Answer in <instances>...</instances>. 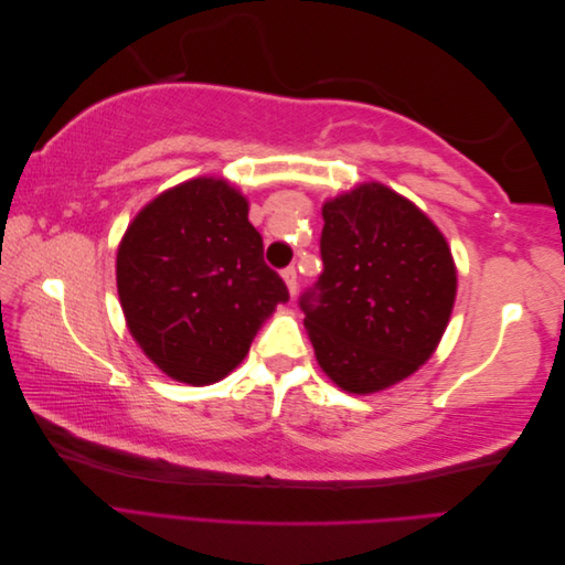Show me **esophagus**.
I'll return each mask as SVG.
<instances>
[{"instance_id":"obj_1","label":"esophagus","mask_w":565,"mask_h":565,"mask_svg":"<svg viewBox=\"0 0 565 565\" xmlns=\"http://www.w3.org/2000/svg\"><path fill=\"white\" fill-rule=\"evenodd\" d=\"M282 280H285V285H287V289H289V295H297V285H299V278H297V268L295 266H287L285 270H282Z\"/></svg>"}]
</instances>
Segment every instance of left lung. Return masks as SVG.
Listing matches in <instances>:
<instances>
[{"mask_svg":"<svg viewBox=\"0 0 565 565\" xmlns=\"http://www.w3.org/2000/svg\"><path fill=\"white\" fill-rule=\"evenodd\" d=\"M322 273L299 297L318 365L349 393L382 391L429 361L457 292L431 218L382 183L322 204Z\"/></svg>","mask_w":565,"mask_h":565,"instance_id":"8db88e82","label":"left lung"}]
</instances>
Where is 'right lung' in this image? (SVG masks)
Returning a JSON list of instances; mask_svg holds the SVG:
<instances>
[{
    "label": "right lung",
    "instance_id": "1",
    "mask_svg": "<svg viewBox=\"0 0 565 565\" xmlns=\"http://www.w3.org/2000/svg\"><path fill=\"white\" fill-rule=\"evenodd\" d=\"M247 212L224 179L200 177L148 202L119 243L117 295L129 332L177 382L224 380L289 299Z\"/></svg>",
    "mask_w": 565,
    "mask_h": 565
}]
</instances>
